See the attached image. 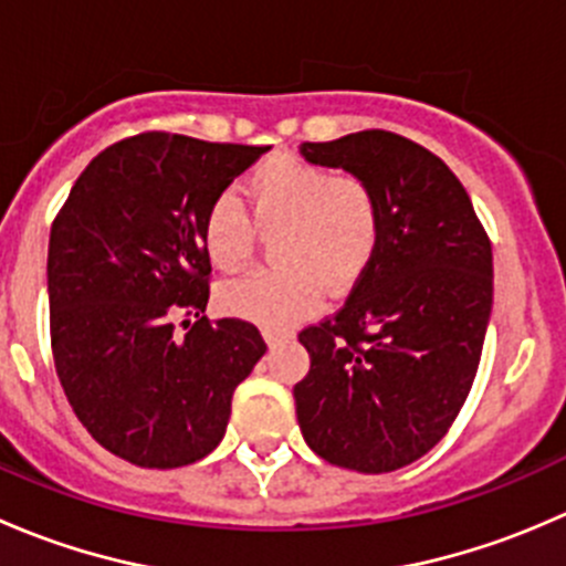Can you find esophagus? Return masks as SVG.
<instances>
[{
	"instance_id": "obj_1",
	"label": "esophagus",
	"mask_w": 566,
	"mask_h": 566,
	"mask_svg": "<svg viewBox=\"0 0 566 566\" xmlns=\"http://www.w3.org/2000/svg\"><path fill=\"white\" fill-rule=\"evenodd\" d=\"M262 336H265L268 345H279V342H284V339H293V331L271 328V325H265V328H262Z\"/></svg>"
}]
</instances>
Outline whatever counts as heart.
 <instances>
[{"label":"heart","instance_id":"1","mask_svg":"<svg viewBox=\"0 0 566 566\" xmlns=\"http://www.w3.org/2000/svg\"><path fill=\"white\" fill-rule=\"evenodd\" d=\"M247 208L224 191L202 219V243L221 271H241L256 230L273 232L276 268L224 282L219 304L262 325H290L323 293H347L373 262L380 238V202L364 177L334 175L298 158H271L243 180ZM255 221L250 224L248 216Z\"/></svg>","mask_w":566,"mask_h":566}]
</instances>
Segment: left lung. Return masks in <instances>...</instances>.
<instances>
[{
	"label": "left lung",
	"instance_id": "left-lung-1",
	"mask_svg": "<svg viewBox=\"0 0 566 566\" xmlns=\"http://www.w3.org/2000/svg\"><path fill=\"white\" fill-rule=\"evenodd\" d=\"M310 164L364 177L380 238L350 298L301 331L310 375L295 413L331 465L389 473L430 452L476 378L493 310V249L452 169L405 136L304 142Z\"/></svg>",
	"mask_w": 566,
	"mask_h": 566
}]
</instances>
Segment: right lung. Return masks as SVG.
I'll use <instances>...</instances> for the list:
<instances>
[{"instance_id":"1","label":"right lung","mask_w":566,"mask_h":566,"mask_svg":"<svg viewBox=\"0 0 566 566\" xmlns=\"http://www.w3.org/2000/svg\"><path fill=\"white\" fill-rule=\"evenodd\" d=\"M271 147L139 134L73 182L49 238V319L60 384L90 436L142 468L213 452L232 391L268 345L256 325L208 306L202 219ZM187 334H174V315Z\"/></svg>"}]
</instances>
